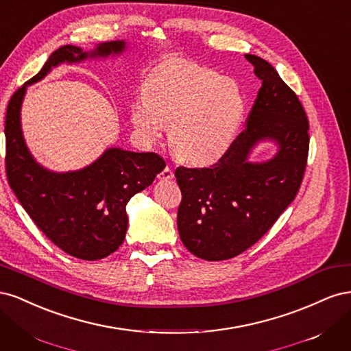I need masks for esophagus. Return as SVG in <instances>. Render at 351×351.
Returning <instances> with one entry per match:
<instances>
[{"label":"esophagus","mask_w":351,"mask_h":351,"mask_svg":"<svg viewBox=\"0 0 351 351\" xmlns=\"http://www.w3.org/2000/svg\"><path fill=\"white\" fill-rule=\"evenodd\" d=\"M159 178H161V180H173L174 178V173H173L171 167H165L162 169V173L159 174Z\"/></svg>","instance_id":"34e87169"}]
</instances>
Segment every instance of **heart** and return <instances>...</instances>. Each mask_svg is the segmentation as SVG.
Wrapping results in <instances>:
<instances>
[{"label": "heart", "mask_w": 351, "mask_h": 351, "mask_svg": "<svg viewBox=\"0 0 351 351\" xmlns=\"http://www.w3.org/2000/svg\"><path fill=\"white\" fill-rule=\"evenodd\" d=\"M246 111L239 84L214 70L171 64L154 73L143 101L132 105L130 119L141 139L152 145L169 127L174 156L193 167L218 162L234 142Z\"/></svg>", "instance_id": "b5f03b06"}]
</instances>
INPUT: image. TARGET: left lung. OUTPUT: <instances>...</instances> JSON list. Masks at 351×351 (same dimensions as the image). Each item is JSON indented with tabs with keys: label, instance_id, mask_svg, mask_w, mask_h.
<instances>
[{
	"label": "left lung",
	"instance_id": "obj_1",
	"mask_svg": "<svg viewBox=\"0 0 351 351\" xmlns=\"http://www.w3.org/2000/svg\"><path fill=\"white\" fill-rule=\"evenodd\" d=\"M262 82L246 130L210 168L176 169L182 190L177 227L190 253L226 261L253 246L299 192L309 152V121L297 95L268 61L246 54ZM274 141L268 162L252 163L259 143Z\"/></svg>",
	"mask_w": 351,
	"mask_h": 351
}]
</instances>
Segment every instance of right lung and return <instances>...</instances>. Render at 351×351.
<instances>
[{"label":"right lung","mask_w":351,"mask_h":351,"mask_svg":"<svg viewBox=\"0 0 351 351\" xmlns=\"http://www.w3.org/2000/svg\"><path fill=\"white\" fill-rule=\"evenodd\" d=\"M125 40L98 44L92 51L64 45L52 52L36 76L8 102L5 115V171L8 184L29 217L61 250L83 261H98L120 247L127 231L125 205L151 186L165 168L154 152L108 147L97 161L76 171L56 173L30 154L20 121L29 84L44 79L60 64L107 58L125 51Z\"/></svg>","instance_id":"obj_1"}]
</instances>
